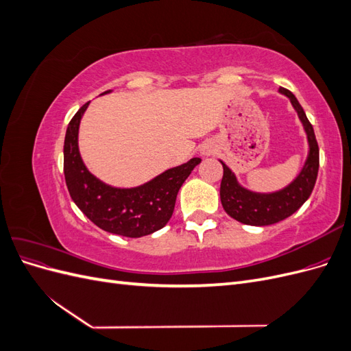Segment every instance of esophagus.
<instances>
[{"label":"esophagus","instance_id":"obj_1","mask_svg":"<svg viewBox=\"0 0 351 351\" xmlns=\"http://www.w3.org/2000/svg\"><path fill=\"white\" fill-rule=\"evenodd\" d=\"M212 151H210V147H208V146H205V147H202V154L204 155H209Z\"/></svg>","mask_w":351,"mask_h":351}]
</instances>
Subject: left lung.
I'll use <instances>...</instances> for the list:
<instances>
[{"mask_svg":"<svg viewBox=\"0 0 351 351\" xmlns=\"http://www.w3.org/2000/svg\"><path fill=\"white\" fill-rule=\"evenodd\" d=\"M280 92L290 98L294 110L299 114L309 142V155L294 182L275 193H254L241 187L234 173L224 162H221L224 168L219 189L222 208L231 218L246 226H271L289 218L309 199L316 183L317 169H319V146L316 142L313 127L294 95L284 88H280Z\"/></svg>","mask_w":351,"mask_h":351,"instance_id":"8db88e82","label":"left lung"}]
</instances>
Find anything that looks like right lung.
<instances>
[{"instance_id":"right-lung-1","label":"right lung","mask_w":351,"mask_h":351,"mask_svg":"<svg viewBox=\"0 0 351 351\" xmlns=\"http://www.w3.org/2000/svg\"><path fill=\"white\" fill-rule=\"evenodd\" d=\"M88 105L74 114L64 139V177L73 202L95 226L112 234L136 239L161 230L173 215L180 187L202 159L192 158L139 187L105 184L88 171L79 152V125Z\"/></svg>"}]
</instances>
